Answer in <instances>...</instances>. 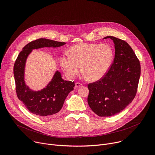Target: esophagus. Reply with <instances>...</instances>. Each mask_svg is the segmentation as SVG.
I'll return each mask as SVG.
<instances>
[{
	"instance_id": "34e87169",
	"label": "esophagus",
	"mask_w": 155,
	"mask_h": 155,
	"mask_svg": "<svg viewBox=\"0 0 155 155\" xmlns=\"http://www.w3.org/2000/svg\"><path fill=\"white\" fill-rule=\"evenodd\" d=\"M83 85V84L82 83H79V82H76L75 83V87H76V88H77V87H78L79 86H82Z\"/></svg>"
}]
</instances>
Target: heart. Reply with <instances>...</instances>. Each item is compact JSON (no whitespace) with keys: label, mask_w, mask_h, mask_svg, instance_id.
<instances>
[{"label":"heart","mask_w":155,"mask_h":155,"mask_svg":"<svg viewBox=\"0 0 155 155\" xmlns=\"http://www.w3.org/2000/svg\"><path fill=\"white\" fill-rule=\"evenodd\" d=\"M68 54L61 56L59 62L69 78H74L80 72L90 81L102 78L111 66L114 52L108 44L80 43L71 47Z\"/></svg>","instance_id":"b5f03b06"}]
</instances>
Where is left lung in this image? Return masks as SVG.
Listing matches in <instances>:
<instances>
[{
  "mask_svg": "<svg viewBox=\"0 0 155 155\" xmlns=\"http://www.w3.org/2000/svg\"><path fill=\"white\" fill-rule=\"evenodd\" d=\"M115 44L114 62L106 74L88 84L87 103L98 116L107 117L123 110L136 95L140 76L139 60L123 40L107 36Z\"/></svg>",
  "mask_w": 155,
  "mask_h": 155,
  "instance_id": "left-lung-1",
  "label": "left lung"
}]
</instances>
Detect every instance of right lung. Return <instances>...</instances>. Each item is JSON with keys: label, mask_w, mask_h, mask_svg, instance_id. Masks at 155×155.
<instances>
[{"label": "right lung", "mask_w": 155, "mask_h": 155, "mask_svg": "<svg viewBox=\"0 0 155 155\" xmlns=\"http://www.w3.org/2000/svg\"><path fill=\"white\" fill-rule=\"evenodd\" d=\"M65 44V42L46 38L32 41L19 53L14 64L13 74L18 98L31 113L41 118L53 117L60 111L65 98L74 90L75 83L63 80L61 73L57 71L46 87L39 91H33L26 85L25 81L26 59L34 49L43 47L56 48Z\"/></svg>", "instance_id": "right-lung-1"}]
</instances>
